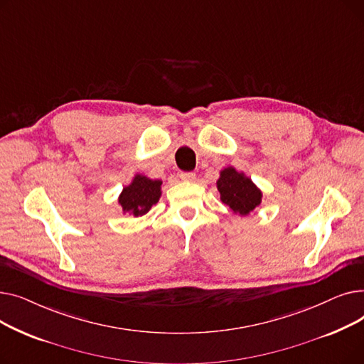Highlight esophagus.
<instances>
[{"instance_id": "1", "label": "esophagus", "mask_w": 364, "mask_h": 364, "mask_svg": "<svg viewBox=\"0 0 364 364\" xmlns=\"http://www.w3.org/2000/svg\"><path fill=\"white\" fill-rule=\"evenodd\" d=\"M180 178L184 180V181H193L196 178V174H195V172H181Z\"/></svg>"}]
</instances>
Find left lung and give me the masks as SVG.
<instances>
[{
    "mask_svg": "<svg viewBox=\"0 0 364 364\" xmlns=\"http://www.w3.org/2000/svg\"><path fill=\"white\" fill-rule=\"evenodd\" d=\"M217 187L223 203L230 208L235 214L247 215L261 203L262 195L257 186L251 178L245 177L232 166L221 171Z\"/></svg>",
    "mask_w": 364,
    "mask_h": 364,
    "instance_id": "left-lung-1",
    "label": "left lung"
}]
</instances>
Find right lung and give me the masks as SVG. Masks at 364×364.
Returning a JSON list of instances; mask_svg holds the SVG:
<instances>
[{"mask_svg": "<svg viewBox=\"0 0 364 364\" xmlns=\"http://www.w3.org/2000/svg\"><path fill=\"white\" fill-rule=\"evenodd\" d=\"M161 184V180H150L143 176H136L119 196V203L124 211H131L136 217L144 215L151 205L159 200Z\"/></svg>", "mask_w": 364, "mask_h": 364, "instance_id": "1", "label": "right lung"}]
</instances>
